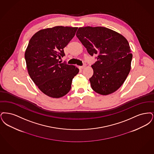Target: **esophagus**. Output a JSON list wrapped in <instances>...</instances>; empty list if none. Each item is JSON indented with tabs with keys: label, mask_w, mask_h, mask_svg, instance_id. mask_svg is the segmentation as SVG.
Segmentation results:
<instances>
[{
	"label": "esophagus",
	"mask_w": 154,
	"mask_h": 154,
	"mask_svg": "<svg viewBox=\"0 0 154 154\" xmlns=\"http://www.w3.org/2000/svg\"><path fill=\"white\" fill-rule=\"evenodd\" d=\"M86 64H84L83 66H81V67H80V68L81 69H84V68L86 67Z\"/></svg>",
	"instance_id": "34e87169"
}]
</instances>
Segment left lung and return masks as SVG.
Segmentation results:
<instances>
[{
  "mask_svg": "<svg viewBox=\"0 0 154 154\" xmlns=\"http://www.w3.org/2000/svg\"><path fill=\"white\" fill-rule=\"evenodd\" d=\"M76 35L88 54H98V60L91 66L94 74L89 79L93 90L103 95L117 91L131 70L132 54L127 40L101 26L79 27Z\"/></svg>",
  "mask_w": 154,
  "mask_h": 154,
  "instance_id": "left-lung-1",
  "label": "left lung"
}]
</instances>
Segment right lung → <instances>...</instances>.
<instances>
[{
    "label": "right lung",
    "instance_id": "obj_1",
    "mask_svg": "<svg viewBox=\"0 0 154 154\" xmlns=\"http://www.w3.org/2000/svg\"><path fill=\"white\" fill-rule=\"evenodd\" d=\"M78 27L57 26L39 30L29 42L25 58L29 76L44 94L59 98L69 91L79 69L61 63L63 49L72 39Z\"/></svg>",
    "mask_w": 154,
    "mask_h": 154
}]
</instances>
